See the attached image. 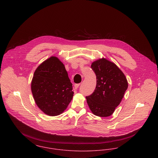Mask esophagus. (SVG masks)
<instances>
[{
    "label": "esophagus",
    "instance_id": "1",
    "mask_svg": "<svg viewBox=\"0 0 158 158\" xmlns=\"http://www.w3.org/2000/svg\"><path fill=\"white\" fill-rule=\"evenodd\" d=\"M79 85H80V84H79V83H76V84H75V85H74V88H75V89H77L78 88V87L79 86Z\"/></svg>",
    "mask_w": 158,
    "mask_h": 158
}]
</instances>
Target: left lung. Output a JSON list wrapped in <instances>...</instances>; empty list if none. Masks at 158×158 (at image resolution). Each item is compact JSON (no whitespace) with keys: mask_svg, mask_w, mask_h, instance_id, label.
Instances as JSON below:
<instances>
[{"mask_svg":"<svg viewBox=\"0 0 158 158\" xmlns=\"http://www.w3.org/2000/svg\"><path fill=\"white\" fill-rule=\"evenodd\" d=\"M91 68L97 77L94 92L86 97L87 104L94 115L107 117L120 104L127 89V80L118 67L105 58L94 61Z\"/></svg>","mask_w":158,"mask_h":158,"instance_id":"8db88e82","label":"left lung"}]
</instances>
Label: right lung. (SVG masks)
<instances>
[{"label":"right lung","mask_w":158,"mask_h":158,"mask_svg":"<svg viewBox=\"0 0 158 158\" xmlns=\"http://www.w3.org/2000/svg\"><path fill=\"white\" fill-rule=\"evenodd\" d=\"M64 65L52 56L36 69L31 82V91L38 108L50 116L64 112L74 92Z\"/></svg>","instance_id":"1"}]
</instances>
